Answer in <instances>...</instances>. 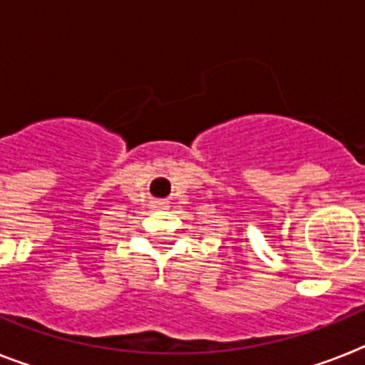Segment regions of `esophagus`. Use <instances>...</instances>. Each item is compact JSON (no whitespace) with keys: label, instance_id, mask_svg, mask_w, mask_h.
I'll return each mask as SVG.
<instances>
[{"label":"esophagus","instance_id":"obj_1","mask_svg":"<svg viewBox=\"0 0 365 365\" xmlns=\"http://www.w3.org/2000/svg\"><path fill=\"white\" fill-rule=\"evenodd\" d=\"M152 207H155V210H163V207H167V202H165V200H154V202H152Z\"/></svg>","mask_w":365,"mask_h":365}]
</instances>
